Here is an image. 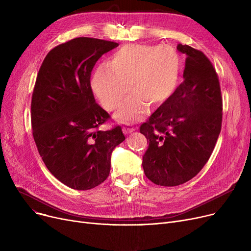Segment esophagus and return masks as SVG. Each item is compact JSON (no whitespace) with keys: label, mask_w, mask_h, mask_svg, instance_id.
<instances>
[{"label":"esophagus","mask_w":251,"mask_h":251,"mask_svg":"<svg viewBox=\"0 0 251 251\" xmlns=\"http://www.w3.org/2000/svg\"><path fill=\"white\" fill-rule=\"evenodd\" d=\"M122 130H123V133L124 134H130V133H133L134 132L135 128L133 126H131V125H126V126H124L122 128Z\"/></svg>","instance_id":"34e87169"}]
</instances>
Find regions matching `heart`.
I'll use <instances>...</instances> for the list:
<instances>
[{"mask_svg":"<svg viewBox=\"0 0 251 251\" xmlns=\"http://www.w3.org/2000/svg\"><path fill=\"white\" fill-rule=\"evenodd\" d=\"M181 73L178 52L171 47L126 45L99 67L90 80L92 94L107 111H116L131 89L133 94L115 115L121 124L143 118L149 104H163L176 91Z\"/></svg>","mask_w":251,"mask_h":251,"instance_id":"b5f03b06","label":"heart"}]
</instances>
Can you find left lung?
I'll return each mask as SVG.
<instances>
[{
	"label": "left lung",
	"mask_w": 251,
	"mask_h": 251,
	"mask_svg": "<svg viewBox=\"0 0 251 251\" xmlns=\"http://www.w3.org/2000/svg\"><path fill=\"white\" fill-rule=\"evenodd\" d=\"M177 50L187 56L184 80L140 126L149 142L142 156L144 174L161 186H177L199 174L222 126L221 88L213 64L187 45L179 44Z\"/></svg>",
	"instance_id": "obj_1"
}]
</instances>
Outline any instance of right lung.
<instances>
[{"label":"right lung","mask_w":251,"mask_h":251,"mask_svg":"<svg viewBox=\"0 0 251 251\" xmlns=\"http://www.w3.org/2000/svg\"><path fill=\"white\" fill-rule=\"evenodd\" d=\"M119 44L77 37L49 51L38 71L31 124L38 152L60 182L72 189L95 188L108 178L122 128L99 127L109 114L96 102L90 74L97 61Z\"/></svg>","instance_id":"1"}]
</instances>
